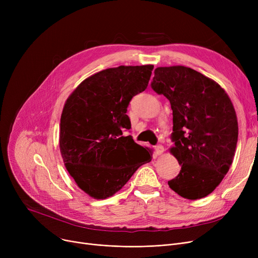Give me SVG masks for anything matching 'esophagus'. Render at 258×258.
<instances>
[{"mask_svg":"<svg viewBox=\"0 0 258 258\" xmlns=\"http://www.w3.org/2000/svg\"><path fill=\"white\" fill-rule=\"evenodd\" d=\"M163 152H164V147L162 145H157L155 147V157H158V156L162 155V154H163Z\"/></svg>","mask_w":258,"mask_h":258,"instance_id":"1","label":"esophagus"}]
</instances>
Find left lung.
<instances>
[{
	"mask_svg": "<svg viewBox=\"0 0 258 258\" xmlns=\"http://www.w3.org/2000/svg\"><path fill=\"white\" fill-rule=\"evenodd\" d=\"M152 88L172 110L170 153L181 170L169 187L188 200L207 197L234 158L238 124L231 100L214 80L184 66L157 68Z\"/></svg>",
	"mask_w": 258,
	"mask_h": 258,
	"instance_id": "obj_1",
	"label": "left lung"
}]
</instances>
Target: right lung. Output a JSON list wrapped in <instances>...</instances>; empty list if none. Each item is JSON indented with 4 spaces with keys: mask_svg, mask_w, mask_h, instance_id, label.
Here are the masks:
<instances>
[{
    "mask_svg": "<svg viewBox=\"0 0 258 258\" xmlns=\"http://www.w3.org/2000/svg\"><path fill=\"white\" fill-rule=\"evenodd\" d=\"M153 69L145 64L102 70L85 79L64 103L60 154L77 186L94 199L112 197L152 161L151 151L123 131L131 128L128 103L147 88Z\"/></svg>",
    "mask_w": 258,
    "mask_h": 258,
    "instance_id": "right-lung-1",
    "label": "right lung"
}]
</instances>
